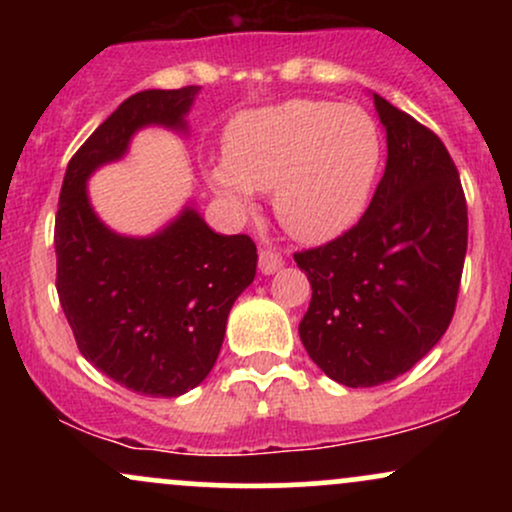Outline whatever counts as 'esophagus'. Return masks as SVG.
<instances>
[{
	"mask_svg": "<svg viewBox=\"0 0 512 512\" xmlns=\"http://www.w3.org/2000/svg\"><path fill=\"white\" fill-rule=\"evenodd\" d=\"M281 267H284V260H281L279 252L260 250V272L262 274H276Z\"/></svg>",
	"mask_w": 512,
	"mask_h": 512,
	"instance_id": "esophagus-1",
	"label": "esophagus"
}]
</instances>
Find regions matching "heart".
I'll list each match as a JSON object with an SVG mask.
<instances>
[{
    "label": "heart",
    "instance_id": "1",
    "mask_svg": "<svg viewBox=\"0 0 512 512\" xmlns=\"http://www.w3.org/2000/svg\"><path fill=\"white\" fill-rule=\"evenodd\" d=\"M380 158L383 142L366 110L296 98L238 115L207 180L233 209H250L257 192L274 187L281 226L303 243H327L368 209Z\"/></svg>",
    "mask_w": 512,
    "mask_h": 512
}]
</instances>
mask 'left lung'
<instances>
[{
  "mask_svg": "<svg viewBox=\"0 0 512 512\" xmlns=\"http://www.w3.org/2000/svg\"><path fill=\"white\" fill-rule=\"evenodd\" d=\"M387 166L342 238L298 252L313 298L298 325L315 366L346 387L390 383L440 342L455 313L467 204L443 142L373 93Z\"/></svg>",
  "mask_w": 512,
  "mask_h": 512,
  "instance_id": "1",
  "label": "left lung"
}]
</instances>
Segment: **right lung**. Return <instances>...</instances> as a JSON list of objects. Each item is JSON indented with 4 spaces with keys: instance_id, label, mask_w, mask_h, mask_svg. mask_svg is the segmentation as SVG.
<instances>
[{
    "instance_id": "1",
    "label": "right lung",
    "mask_w": 512,
    "mask_h": 512,
    "mask_svg": "<svg viewBox=\"0 0 512 512\" xmlns=\"http://www.w3.org/2000/svg\"><path fill=\"white\" fill-rule=\"evenodd\" d=\"M197 93L149 88L117 105L69 161L55 221L57 293L76 346L149 397H180L207 378L228 313L255 279L257 248L248 236L211 231L195 199L151 236L117 233L93 209L88 180L122 161L146 127L187 134Z\"/></svg>"
}]
</instances>
